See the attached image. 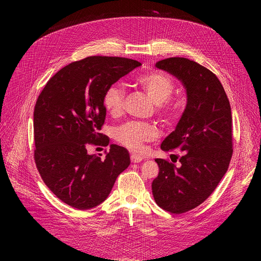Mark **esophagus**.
<instances>
[{
    "instance_id": "esophagus-1",
    "label": "esophagus",
    "mask_w": 261,
    "mask_h": 261,
    "mask_svg": "<svg viewBox=\"0 0 261 261\" xmlns=\"http://www.w3.org/2000/svg\"><path fill=\"white\" fill-rule=\"evenodd\" d=\"M143 159H144V158L138 155V154H132L130 155V160H132L133 163H139L140 161H143Z\"/></svg>"
}]
</instances>
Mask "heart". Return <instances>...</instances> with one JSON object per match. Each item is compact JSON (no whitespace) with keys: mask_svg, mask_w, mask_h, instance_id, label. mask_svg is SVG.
<instances>
[{"mask_svg":"<svg viewBox=\"0 0 261 261\" xmlns=\"http://www.w3.org/2000/svg\"><path fill=\"white\" fill-rule=\"evenodd\" d=\"M137 83L143 87L148 96L165 116H171L172 108L167 103L174 90V84L171 78L161 72H150L137 77ZM125 99L124 89L120 85H112L103 96V107L111 115H117L122 111ZM115 139L134 151H139L143 144L155 138L156 130L152 125L140 122H127L114 133Z\"/></svg>","mask_w":261,"mask_h":261,"instance_id":"1","label":"heart"}]
</instances>
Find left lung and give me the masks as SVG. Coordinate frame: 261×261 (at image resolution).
Listing matches in <instances>:
<instances>
[{
	"mask_svg": "<svg viewBox=\"0 0 261 261\" xmlns=\"http://www.w3.org/2000/svg\"><path fill=\"white\" fill-rule=\"evenodd\" d=\"M155 67L177 78L187 102L175 129L161 144L165 152L179 149L180 163L154 160L159 174L152 195L162 209L184 213L206 200L227 171L233 152L231 106L218 77L198 63L169 58Z\"/></svg>",
	"mask_w": 261,
	"mask_h": 261,
	"instance_id": "left-lung-1",
	"label": "left lung"
}]
</instances>
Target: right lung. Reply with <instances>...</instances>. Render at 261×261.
Returning a JSON list of instances; mask_svg holds the SVG:
<instances>
[{
  "instance_id": "right-lung-1",
  "label": "right lung",
  "mask_w": 261,
  "mask_h": 261,
  "mask_svg": "<svg viewBox=\"0 0 261 261\" xmlns=\"http://www.w3.org/2000/svg\"><path fill=\"white\" fill-rule=\"evenodd\" d=\"M140 65L125 58H86L60 69L38 97L34 111L37 169L50 191L68 206L97 207L130 164L124 147L111 145L101 159L87 152V145L106 138L99 132L107 114V89Z\"/></svg>"
}]
</instances>
